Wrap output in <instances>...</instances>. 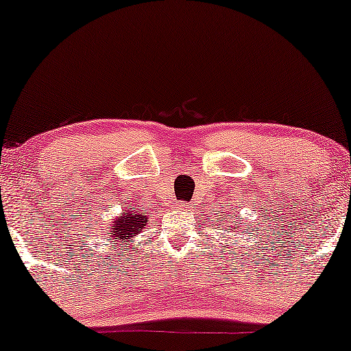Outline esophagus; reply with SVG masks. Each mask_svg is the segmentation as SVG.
<instances>
[{
	"label": "esophagus",
	"mask_w": 351,
	"mask_h": 351,
	"mask_svg": "<svg viewBox=\"0 0 351 351\" xmlns=\"http://www.w3.org/2000/svg\"><path fill=\"white\" fill-rule=\"evenodd\" d=\"M180 206H182V208H185V206H186V204H185V203H180Z\"/></svg>",
	"instance_id": "1"
}]
</instances>
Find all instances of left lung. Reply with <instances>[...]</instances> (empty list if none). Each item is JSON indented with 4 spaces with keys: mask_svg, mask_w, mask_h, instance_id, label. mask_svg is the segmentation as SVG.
Wrapping results in <instances>:
<instances>
[{
    "mask_svg": "<svg viewBox=\"0 0 351 351\" xmlns=\"http://www.w3.org/2000/svg\"><path fill=\"white\" fill-rule=\"evenodd\" d=\"M238 217H239V215H238ZM215 222H217L219 225H217V228H220V227H223V225L225 224L226 227L223 228V230H225V232H228V230H238L239 227H238V222H232V220H230V219H225L223 220V222H219V220H215Z\"/></svg>",
    "mask_w": 351,
    "mask_h": 351,
    "instance_id": "obj_1",
    "label": "left lung"
}]
</instances>
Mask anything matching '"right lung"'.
Returning <instances> with one entry per match:
<instances>
[{
  "instance_id": "add662e5",
  "label": "right lung",
  "mask_w": 351,
  "mask_h": 351,
  "mask_svg": "<svg viewBox=\"0 0 351 351\" xmlns=\"http://www.w3.org/2000/svg\"><path fill=\"white\" fill-rule=\"evenodd\" d=\"M148 215L141 213L138 209H132L131 206L123 214L117 215L108 223V238L113 239L114 246H124L128 249L136 241V237L147 227ZM105 239V238H104Z\"/></svg>"
}]
</instances>
